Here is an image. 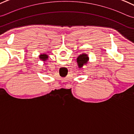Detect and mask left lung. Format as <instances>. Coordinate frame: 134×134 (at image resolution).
I'll list each match as a JSON object with an SVG mask.
<instances>
[{
    "label": "left lung",
    "mask_w": 134,
    "mask_h": 134,
    "mask_svg": "<svg viewBox=\"0 0 134 134\" xmlns=\"http://www.w3.org/2000/svg\"><path fill=\"white\" fill-rule=\"evenodd\" d=\"M88 59V57L86 54H82L79 55L77 58V62L79 68H81L84 64H86Z\"/></svg>",
    "instance_id": "1"
}]
</instances>
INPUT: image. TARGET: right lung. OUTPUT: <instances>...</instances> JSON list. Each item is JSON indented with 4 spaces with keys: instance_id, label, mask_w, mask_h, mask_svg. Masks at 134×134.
<instances>
[{
    "instance_id": "1",
    "label": "right lung",
    "mask_w": 134,
    "mask_h": 134,
    "mask_svg": "<svg viewBox=\"0 0 134 134\" xmlns=\"http://www.w3.org/2000/svg\"><path fill=\"white\" fill-rule=\"evenodd\" d=\"M40 58L45 61L48 58V55H46V54H41L40 55Z\"/></svg>"
}]
</instances>
